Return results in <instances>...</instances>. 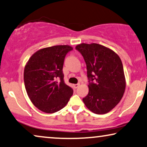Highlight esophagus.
I'll use <instances>...</instances> for the list:
<instances>
[{
  "instance_id": "obj_1",
  "label": "esophagus",
  "mask_w": 147,
  "mask_h": 147,
  "mask_svg": "<svg viewBox=\"0 0 147 147\" xmlns=\"http://www.w3.org/2000/svg\"><path fill=\"white\" fill-rule=\"evenodd\" d=\"M79 85H80V84H75L73 85V86L74 88H78V86H79Z\"/></svg>"
}]
</instances>
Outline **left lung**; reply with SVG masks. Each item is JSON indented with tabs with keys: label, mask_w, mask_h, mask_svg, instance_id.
Returning a JSON list of instances; mask_svg holds the SVG:
<instances>
[{
	"label": "left lung",
	"mask_w": 147,
	"mask_h": 147,
	"mask_svg": "<svg viewBox=\"0 0 147 147\" xmlns=\"http://www.w3.org/2000/svg\"><path fill=\"white\" fill-rule=\"evenodd\" d=\"M75 49L86 65L89 92L83 102L96 114L109 112L120 102L125 89L121 59L112 50L97 43H81Z\"/></svg>",
	"instance_id": "8db88e82"
}]
</instances>
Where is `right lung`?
Masks as SVG:
<instances>
[{"instance_id": "obj_1", "label": "right lung", "mask_w": 147, "mask_h": 147, "mask_svg": "<svg viewBox=\"0 0 147 147\" xmlns=\"http://www.w3.org/2000/svg\"><path fill=\"white\" fill-rule=\"evenodd\" d=\"M69 45H55L39 50L26 64L24 80L27 94L39 110L52 113L64 108L73 94L65 83L63 72Z\"/></svg>"}]
</instances>
